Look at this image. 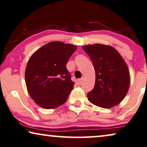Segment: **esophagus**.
Wrapping results in <instances>:
<instances>
[{"mask_svg": "<svg viewBox=\"0 0 147 147\" xmlns=\"http://www.w3.org/2000/svg\"><path fill=\"white\" fill-rule=\"evenodd\" d=\"M83 79H84V78H79V79L76 80V84H78V85H80V84L82 83V80H83Z\"/></svg>", "mask_w": 147, "mask_h": 147, "instance_id": "esophagus-1", "label": "esophagus"}]
</instances>
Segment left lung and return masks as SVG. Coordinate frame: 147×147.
Wrapping results in <instances>:
<instances>
[{
    "instance_id": "1",
    "label": "left lung",
    "mask_w": 147,
    "mask_h": 147,
    "mask_svg": "<svg viewBox=\"0 0 147 147\" xmlns=\"http://www.w3.org/2000/svg\"><path fill=\"white\" fill-rule=\"evenodd\" d=\"M82 49L88 54L95 71V84L87 94L92 104L104 109L119 105L129 89V68L120 53L110 45H86Z\"/></svg>"
}]
</instances>
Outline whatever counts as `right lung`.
I'll return each instance as SVG.
<instances>
[{
	"label": "right lung",
	"instance_id": "right-lung-1",
	"mask_svg": "<svg viewBox=\"0 0 147 147\" xmlns=\"http://www.w3.org/2000/svg\"><path fill=\"white\" fill-rule=\"evenodd\" d=\"M75 45L53 41L32 54L25 69L28 92L38 106L57 108L69 98L74 82L66 65L76 50Z\"/></svg>",
	"mask_w": 147,
	"mask_h": 147
}]
</instances>
